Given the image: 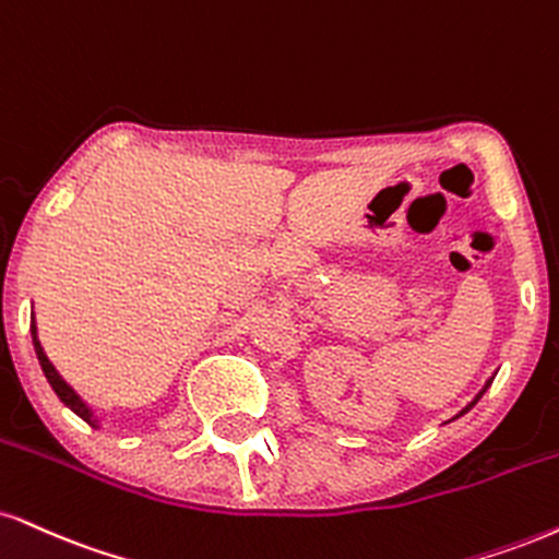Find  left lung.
Returning <instances> with one entry per match:
<instances>
[{"label": "left lung", "instance_id": "1", "mask_svg": "<svg viewBox=\"0 0 559 559\" xmlns=\"http://www.w3.org/2000/svg\"><path fill=\"white\" fill-rule=\"evenodd\" d=\"M495 374H497V372H495ZM495 374H492V378H489L487 382H484V385H481V390H479V393H476V395H474V399H472V401H468V403H466V406H463V408H461V412H459V414H455V416H453V419H450V421H455V419H459V416H463V414H466V412H472V408L476 406V401H479V399H481V395H484V393H487V388H489V385H492Z\"/></svg>", "mask_w": 559, "mask_h": 559}]
</instances>
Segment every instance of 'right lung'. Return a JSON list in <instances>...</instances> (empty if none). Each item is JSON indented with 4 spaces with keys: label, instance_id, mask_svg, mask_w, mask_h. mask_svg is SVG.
<instances>
[{
    "label": "right lung",
    "instance_id": "1",
    "mask_svg": "<svg viewBox=\"0 0 559 559\" xmlns=\"http://www.w3.org/2000/svg\"><path fill=\"white\" fill-rule=\"evenodd\" d=\"M31 338H33V348H36V356H38V365H41V369H44V374H46V380H49V385H51V390L53 393H57V399L64 403L67 408H70V412H75L80 419L83 421H87V425H91L93 429H100V421H98V416L93 414V408L87 406V403L80 399L78 395V390L70 385V382H67L62 374L57 372V367L51 365L49 361V356H46V352H44V346H41V341H38V331H36V320H31Z\"/></svg>",
    "mask_w": 559,
    "mask_h": 559
}]
</instances>
